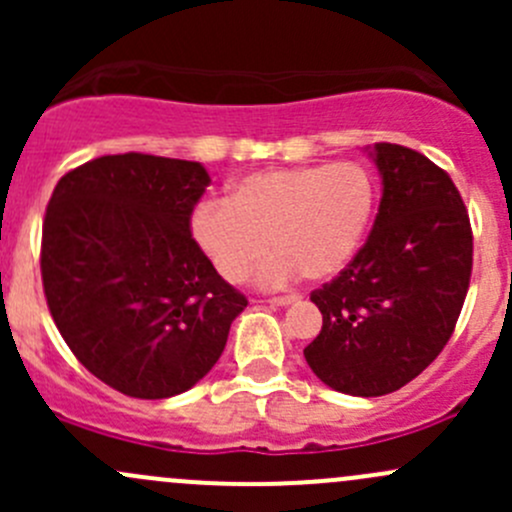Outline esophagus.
<instances>
[{"mask_svg":"<svg viewBox=\"0 0 512 512\" xmlns=\"http://www.w3.org/2000/svg\"><path fill=\"white\" fill-rule=\"evenodd\" d=\"M297 299V294H282V297H272L270 304H275V307H289V304H294Z\"/></svg>","mask_w":512,"mask_h":512,"instance_id":"obj_1","label":"esophagus"}]
</instances>
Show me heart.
I'll use <instances>...</instances> for the list:
<instances>
[{"mask_svg": "<svg viewBox=\"0 0 512 512\" xmlns=\"http://www.w3.org/2000/svg\"><path fill=\"white\" fill-rule=\"evenodd\" d=\"M376 208V183L354 160L265 168L232 180L225 203L200 205L190 232L225 282L285 287L332 280L354 260Z\"/></svg>", "mask_w": 512, "mask_h": 512, "instance_id": "obj_1", "label": "heart"}]
</instances>
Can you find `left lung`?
<instances>
[{
  "mask_svg": "<svg viewBox=\"0 0 512 512\" xmlns=\"http://www.w3.org/2000/svg\"><path fill=\"white\" fill-rule=\"evenodd\" d=\"M369 158L379 213L354 260L312 292L322 332L304 349L317 379L364 399L401 389L441 354L473 267L471 220L446 170L396 143Z\"/></svg>",
  "mask_w": 512,
  "mask_h": 512,
  "instance_id": "1",
  "label": "left lung"
}]
</instances>
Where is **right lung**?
<instances>
[{
	"instance_id": "right-lung-1",
	"label": "right lung",
	"mask_w": 512,
	"mask_h": 512,
	"mask_svg": "<svg viewBox=\"0 0 512 512\" xmlns=\"http://www.w3.org/2000/svg\"><path fill=\"white\" fill-rule=\"evenodd\" d=\"M195 160L123 153L56 183L41 235L49 312L76 359L133 399H170L223 354L247 299L190 235Z\"/></svg>"
}]
</instances>
